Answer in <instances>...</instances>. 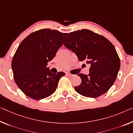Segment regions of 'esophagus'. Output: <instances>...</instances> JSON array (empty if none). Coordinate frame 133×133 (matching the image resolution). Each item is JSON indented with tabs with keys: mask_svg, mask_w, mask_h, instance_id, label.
<instances>
[{
	"mask_svg": "<svg viewBox=\"0 0 133 133\" xmlns=\"http://www.w3.org/2000/svg\"><path fill=\"white\" fill-rule=\"evenodd\" d=\"M67 74V75H68L69 77H73V76H74V75H73V74H71V73H69V72H68V73H67V74Z\"/></svg>",
	"mask_w": 133,
	"mask_h": 133,
	"instance_id": "1",
	"label": "esophagus"
}]
</instances>
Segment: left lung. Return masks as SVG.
<instances>
[{
	"label": "left lung",
	"instance_id": "obj_1",
	"mask_svg": "<svg viewBox=\"0 0 133 133\" xmlns=\"http://www.w3.org/2000/svg\"><path fill=\"white\" fill-rule=\"evenodd\" d=\"M64 46L72 50L79 61L90 65L89 75L79 74L81 83L74 87L83 96L95 98L109 90L120 68V59L115 47L107 38L91 30L70 32Z\"/></svg>",
	"mask_w": 133,
	"mask_h": 133
}]
</instances>
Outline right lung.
Listing matches in <instances>:
<instances>
[{
  "instance_id": "1",
  "label": "right lung",
  "mask_w": 133,
  "mask_h": 133,
  "mask_svg": "<svg viewBox=\"0 0 133 133\" xmlns=\"http://www.w3.org/2000/svg\"><path fill=\"white\" fill-rule=\"evenodd\" d=\"M67 35L45 28L32 32L18 46L12 59V69L16 84L28 97L42 99L56 90L65 73L55 74L46 66L62 46Z\"/></svg>"
}]
</instances>
